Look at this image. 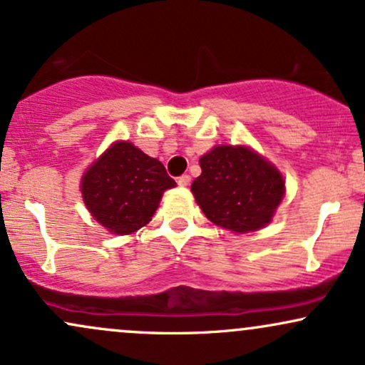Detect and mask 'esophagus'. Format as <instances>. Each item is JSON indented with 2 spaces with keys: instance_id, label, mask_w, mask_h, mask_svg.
<instances>
[{
  "instance_id": "esophagus-1",
  "label": "esophagus",
  "mask_w": 365,
  "mask_h": 365,
  "mask_svg": "<svg viewBox=\"0 0 365 365\" xmlns=\"http://www.w3.org/2000/svg\"><path fill=\"white\" fill-rule=\"evenodd\" d=\"M177 182L180 187H187L188 183H190V177H188V175H182V177H178Z\"/></svg>"
}]
</instances>
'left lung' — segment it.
I'll list each match as a JSON object with an SVG mask.
<instances>
[{"label": "left lung", "instance_id": "left-lung-1", "mask_svg": "<svg viewBox=\"0 0 365 365\" xmlns=\"http://www.w3.org/2000/svg\"><path fill=\"white\" fill-rule=\"evenodd\" d=\"M199 163L202 173L192 192L207 220L235 233L269 223L284 194L283 177L273 165L240 145H217Z\"/></svg>", "mask_w": 365, "mask_h": 365}]
</instances>
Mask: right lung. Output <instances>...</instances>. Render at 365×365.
Here are the masks:
<instances>
[{"label":"right lung","instance_id":"obj_1","mask_svg":"<svg viewBox=\"0 0 365 365\" xmlns=\"http://www.w3.org/2000/svg\"><path fill=\"white\" fill-rule=\"evenodd\" d=\"M175 180L158 159L130 142H116L87 170L82 197L91 215L116 235H128L148 225L163 192Z\"/></svg>","mask_w":365,"mask_h":365}]
</instances>
